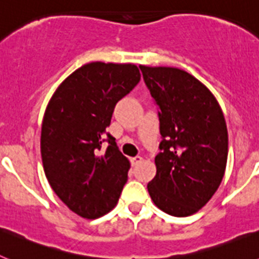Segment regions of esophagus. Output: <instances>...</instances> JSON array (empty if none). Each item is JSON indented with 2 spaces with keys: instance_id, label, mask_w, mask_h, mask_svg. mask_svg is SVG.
Listing matches in <instances>:
<instances>
[{
  "instance_id": "obj_1",
  "label": "esophagus",
  "mask_w": 259,
  "mask_h": 259,
  "mask_svg": "<svg viewBox=\"0 0 259 259\" xmlns=\"http://www.w3.org/2000/svg\"><path fill=\"white\" fill-rule=\"evenodd\" d=\"M143 161V158L140 157V155H136V157H134V158H131V163L134 164V166H136L137 163H140V162Z\"/></svg>"
}]
</instances>
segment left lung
Here are the masks:
<instances>
[{
    "instance_id": "1",
    "label": "left lung",
    "mask_w": 259,
    "mask_h": 259,
    "mask_svg": "<svg viewBox=\"0 0 259 259\" xmlns=\"http://www.w3.org/2000/svg\"><path fill=\"white\" fill-rule=\"evenodd\" d=\"M158 106L161 152L148 184L155 206L188 217L209 202L221 185L228 155V132L217 98L200 80L176 67L140 66Z\"/></svg>"
}]
</instances>
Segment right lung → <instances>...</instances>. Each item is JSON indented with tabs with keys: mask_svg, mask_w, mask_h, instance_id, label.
<instances>
[{
	"mask_svg": "<svg viewBox=\"0 0 259 259\" xmlns=\"http://www.w3.org/2000/svg\"><path fill=\"white\" fill-rule=\"evenodd\" d=\"M132 63L91 62L66 77L50 98L41 127V158L50 187L87 219L113 210L130 161L106 132L119 100L140 81ZM109 145L102 150V144Z\"/></svg>",
	"mask_w": 259,
	"mask_h": 259,
	"instance_id": "add662e5",
	"label": "right lung"
}]
</instances>
